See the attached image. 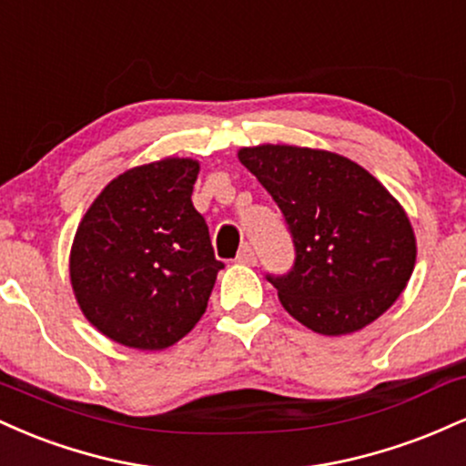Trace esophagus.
Here are the masks:
<instances>
[{"instance_id":"obj_1","label":"esophagus","mask_w":466,"mask_h":466,"mask_svg":"<svg viewBox=\"0 0 466 466\" xmlns=\"http://www.w3.org/2000/svg\"><path fill=\"white\" fill-rule=\"evenodd\" d=\"M237 263L256 265V263H258V258H256V251L251 249L249 245H243V248H240V251H238V256H237Z\"/></svg>"}]
</instances>
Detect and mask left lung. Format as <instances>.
<instances>
[{
  "instance_id": "1",
  "label": "left lung",
  "mask_w": 466,
  "mask_h": 466,
  "mask_svg": "<svg viewBox=\"0 0 466 466\" xmlns=\"http://www.w3.org/2000/svg\"><path fill=\"white\" fill-rule=\"evenodd\" d=\"M240 164L280 208L293 258L267 274L282 307L322 335L355 333L392 307L416 260L410 218L360 164L300 147L240 148Z\"/></svg>"
}]
</instances>
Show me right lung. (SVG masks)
I'll use <instances>...</instances> for the list:
<instances>
[{
  "instance_id": "obj_1",
  "label": "right lung",
  "mask_w": 466,
  "mask_h": 466,
  "mask_svg": "<svg viewBox=\"0 0 466 466\" xmlns=\"http://www.w3.org/2000/svg\"><path fill=\"white\" fill-rule=\"evenodd\" d=\"M199 164L170 157L111 181L80 221L69 276L85 318L129 349L162 350L206 313L221 260L192 206Z\"/></svg>"
}]
</instances>
